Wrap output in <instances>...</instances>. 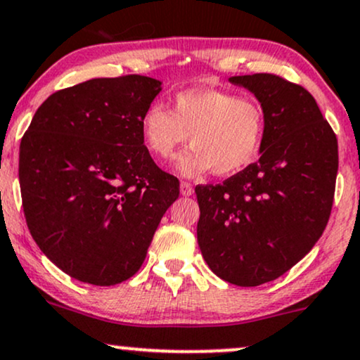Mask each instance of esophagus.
Wrapping results in <instances>:
<instances>
[{
  "label": "esophagus",
  "instance_id": "1",
  "mask_svg": "<svg viewBox=\"0 0 360 360\" xmlns=\"http://www.w3.org/2000/svg\"><path fill=\"white\" fill-rule=\"evenodd\" d=\"M180 193L184 195V197H190V195L193 193L192 184H188V181H181V184H180Z\"/></svg>",
  "mask_w": 360,
  "mask_h": 360
}]
</instances>
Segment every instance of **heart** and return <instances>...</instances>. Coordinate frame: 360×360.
<instances>
[{
    "mask_svg": "<svg viewBox=\"0 0 360 360\" xmlns=\"http://www.w3.org/2000/svg\"><path fill=\"white\" fill-rule=\"evenodd\" d=\"M140 130L148 152L170 160L185 141L192 146L179 158V170L197 176L214 170L227 176L257 158L265 133L259 98L221 88H188L175 93L172 112L162 103L146 106Z\"/></svg>",
    "mask_w": 360,
    "mask_h": 360,
    "instance_id": "1",
    "label": "heart"
}]
</instances>
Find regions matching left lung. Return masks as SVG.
I'll return each mask as SVG.
<instances>
[{
  "label": "left lung",
  "instance_id": "1",
  "mask_svg": "<svg viewBox=\"0 0 360 360\" xmlns=\"http://www.w3.org/2000/svg\"><path fill=\"white\" fill-rule=\"evenodd\" d=\"M264 105L260 158L219 185H197V238L212 272L255 287L312 250L334 203L337 136L304 86L272 73L232 77Z\"/></svg>",
  "mask_w": 360,
  "mask_h": 360
}]
</instances>
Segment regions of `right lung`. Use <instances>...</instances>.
<instances>
[{
	"label": "right lung",
	"mask_w": 360,
	"mask_h": 360,
	"mask_svg": "<svg viewBox=\"0 0 360 360\" xmlns=\"http://www.w3.org/2000/svg\"><path fill=\"white\" fill-rule=\"evenodd\" d=\"M162 83L93 78L43 101L20 145L31 237L79 282L115 285L139 272L180 181L150 157L141 115Z\"/></svg>",
	"instance_id": "add662e5"
}]
</instances>
